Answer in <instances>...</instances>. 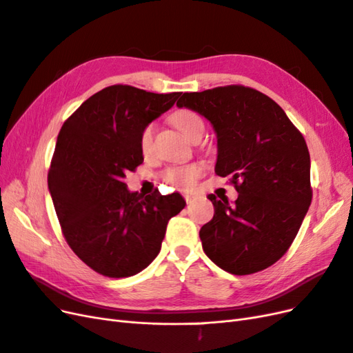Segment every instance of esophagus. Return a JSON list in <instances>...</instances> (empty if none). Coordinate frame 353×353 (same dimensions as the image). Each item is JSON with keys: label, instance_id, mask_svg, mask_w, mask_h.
<instances>
[{"label": "esophagus", "instance_id": "esophagus-1", "mask_svg": "<svg viewBox=\"0 0 353 353\" xmlns=\"http://www.w3.org/2000/svg\"><path fill=\"white\" fill-rule=\"evenodd\" d=\"M184 197H185V201L188 203V205H191V203L196 201V199H197V196H196V194H185Z\"/></svg>", "mask_w": 353, "mask_h": 353}]
</instances>
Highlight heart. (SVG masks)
Instances as JSON below:
<instances>
[{
  "label": "heart",
  "mask_w": 353,
  "mask_h": 353,
  "mask_svg": "<svg viewBox=\"0 0 353 353\" xmlns=\"http://www.w3.org/2000/svg\"><path fill=\"white\" fill-rule=\"evenodd\" d=\"M174 125L178 128L179 132L183 134L185 138L193 137L197 131L203 130L205 125H203L201 117L191 112V110H179L172 117ZM153 134L154 128L153 125H148L144 128L140 138V147L144 154H148L152 150V143H153ZM203 174V168L200 165H187V166H175L170 168L165 172V181L169 184H172L178 188L188 190L196 184L199 176Z\"/></svg>",
  "instance_id": "heart-1"
}]
</instances>
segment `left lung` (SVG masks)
I'll return each mask as SVG.
<instances>
[{"instance_id": "left-lung-1", "label": "left lung", "mask_w": 353, "mask_h": 353, "mask_svg": "<svg viewBox=\"0 0 353 353\" xmlns=\"http://www.w3.org/2000/svg\"><path fill=\"white\" fill-rule=\"evenodd\" d=\"M176 105L212 123L215 172L239 193L234 205L208 196L215 213L200 230L203 250L234 275L268 268L292 245L312 200L305 138L268 95L243 85L184 92Z\"/></svg>"}]
</instances>
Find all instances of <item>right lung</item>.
<instances>
[{
    "label": "right lung",
    "instance_id": "1",
    "mask_svg": "<svg viewBox=\"0 0 353 353\" xmlns=\"http://www.w3.org/2000/svg\"><path fill=\"white\" fill-rule=\"evenodd\" d=\"M179 95L112 85L61 126L48 190L68 244L95 272L123 279L147 268L162 248L169 219L185 206L179 193L144 197L123 183L128 170L144 160V128Z\"/></svg>",
    "mask_w": 353,
    "mask_h": 353
}]
</instances>
